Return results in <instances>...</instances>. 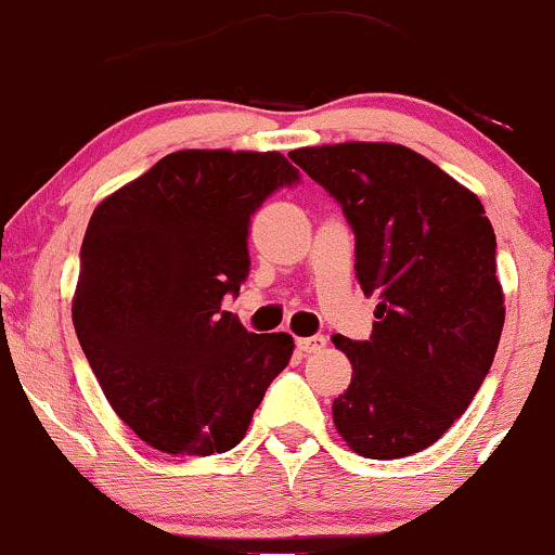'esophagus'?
I'll return each instance as SVG.
<instances>
[{
  "label": "esophagus",
  "instance_id": "obj_1",
  "mask_svg": "<svg viewBox=\"0 0 555 555\" xmlns=\"http://www.w3.org/2000/svg\"><path fill=\"white\" fill-rule=\"evenodd\" d=\"M323 347H326V339H323V336H302V339H297V349L302 354L323 352Z\"/></svg>",
  "mask_w": 555,
  "mask_h": 555
}]
</instances>
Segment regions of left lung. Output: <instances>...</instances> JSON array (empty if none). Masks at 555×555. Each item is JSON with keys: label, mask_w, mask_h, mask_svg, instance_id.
<instances>
[{"label": "left lung", "mask_w": 555, "mask_h": 555, "mask_svg": "<svg viewBox=\"0 0 555 555\" xmlns=\"http://www.w3.org/2000/svg\"><path fill=\"white\" fill-rule=\"evenodd\" d=\"M289 156L341 203L358 237L354 276L378 297L371 339L334 336L352 362V384L331 406L336 430L367 460L417 454L467 410L501 339L486 208L399 143L349 140Z\"/></svg>", "instance_id": "8db88e82"}]
</instances>
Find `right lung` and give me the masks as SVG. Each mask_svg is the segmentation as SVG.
Here are the masks:
<instances>
[{
  "label": "right lung",
  "instance_id": "obj_1",
  "mask_svg": "<svg viewBox=\"0 0 555 555\" xmlns=\"http://www.w3.org/2000/svg\"><path fill=\"white\" fill-rule=\"evenodd\" d=\"M295 180L279 151L188 149L95 206L73 323L101 391L140 441L224 454L289 365V334H250L221 302L250 271L253 214Z\"/></svg>",
  "mask_w": 555,
  "mask_h": 555
}]
</instances>
